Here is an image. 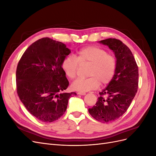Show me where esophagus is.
Listing matches in <instances>:
<instances>
[{"instance_id": "esophagus-1", "label": "esophagus", "mask_w": 156, "mask_h": 156, "mask_svg": "<svg viewBox=\"0 0 156 156\" xmlns=\"http://www.w3.org/2000/svg\"><path fill=\"white\" fill-rule=\"evenodd\" d=\"M77 94H79V95H81V96H84V95H85V94H86L85 92H79Z\"/></svg>"}]
</instances>
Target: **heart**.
I'll list each match as a JSON object with an SVG mask.
<instances>
[{
  "label": "heart",
  "instance_id": "heart-1",
  "mask_svg": "<svg viewBox=\"0 0 156 156\" xmlns=\"http://www.w3.org/2000/svg\"><path fill=\"white\" fill-rule=\"evenodd\" d=\"M79 64L88 65L85 79H77L72 83V88L76 91L85 92L95 90L100 85L109 84L116 70V59L108 54L105 49L96 46H88L77 51L75 55L66 57L62 62V69L65 75L73 79L77 75Z\"/></svg>",
  "mask_w": 156,
  "mask_h": 156
}]
</instances>
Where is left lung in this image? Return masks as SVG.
Wrapping results in <instances>:
<instances>
[{
    "instance_id": "1",
    "label": "left lung",
    "mask_w": 156,
    "mask_h": 156,
    "mask_svg": "<svg viewBox=\"0 0 156 156\" xmlns=\"http://www.w3.org/2000/svg\"><path fill=\"white\" fill-rule=\"evenodd\" d=\"M100 43L115 53L116 70L111 82L99 93L96 105L88 108V112L99 122H111L123 115L133 100L138 89L139 69L131 50L122 41L108 38Z\"/></svg>"
}]
</instances>
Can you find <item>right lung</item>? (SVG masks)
Segmentation results:
<instances>
[{"label":"right lung","instance_id":"add662e5","mask_svg":"<svg viewBox=\"0 0 156 156\" xmlns=\"http://www.w3.org/2000/svg\"><path fill=\"white\" fill-rule=\"evenodd\" d=\"M71 53L62 42L43 37L28 48L16 69L17 93L37 119L58 120L66 111L68 100L75 92H63L69 85L62 69L63 60Z\"/></svg>","mask_w":156,"mask_h":156}]
</instances>
